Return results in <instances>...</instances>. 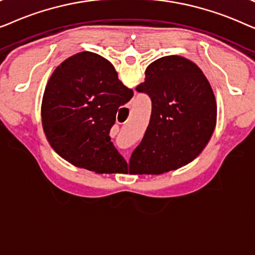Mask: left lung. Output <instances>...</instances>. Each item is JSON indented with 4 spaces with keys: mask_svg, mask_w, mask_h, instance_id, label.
I'll use <instances>...</instances> for the list:
<instances>
[{
    "mask_svg": "<svg viewBox=\"0 0 255 255\" xmlns=\"http://www.w3.org/2000/svg\"><path fill=\"white\" fill-rule=\"evenodd\" d=\"M135 89L151 97L152 114L130 174L159 175L197 158L217 122L214 92L200 67L180 55L162 57L148 65Z\"/></svg>",
    "mask_w": 255,
    "mask_h": 255,
    "instance_id": "obj_1",
    "label": "left lung"
}]
</instances>
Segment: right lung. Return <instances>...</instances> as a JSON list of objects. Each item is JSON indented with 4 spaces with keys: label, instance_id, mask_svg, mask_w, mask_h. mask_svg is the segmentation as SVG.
Here are the masks:
<instances>
[{
    "label": "right lung",
    "instance_id": "right-lung-1",
    "mask_svg": "<svg viewBox=\"0 0 255 255\" xmlns=\"http://www.w3.org/2000/svg\"><path fill=\"white\" fill-rule=\"evenodd\" d=\"M133 96L109 60L80 52L52 73L41 102L51 147L72 165L97 174L127 173L128 163L110 140L118 108Z\"/></svg>",
    "mask_w": 255,
    "mask_h": 255
}]
</instances>
